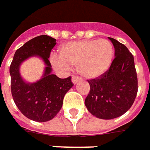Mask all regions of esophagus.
I'll use <instances>...</instances> for the list:
<instances>
[{
    "mask_svg": "<svg viewBox=\"0 0 150 150\" xmlns=\"http://www.w3.org/2000/svg\"><path fill=\"white\" fill-rule=\"evenodd\" d=\"M79 81H80V77H77V76H73L72 77V82H73V84H77Z\"/></svg>",
    "mask_w": 150,
    "mask_h": 150,
    "instance_id": "esophagus-1",
    "label": "esophagus"
}]
</instances>
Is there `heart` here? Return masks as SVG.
Wrapping results in <instances>:
<instances>
[{"instance_id":"obj_1","label":"heart","mask_w":150,"mask_h":150,"mask_svg":"<svg viewBox=\"0 0 150 150\" xmlns=\"http://www.w3.org/2000/svg\"><path fill=\"white\" fill-rule=\"evenodd\" d=\"M115 56L113 44L107 40H87L64 44L59 57L53 55L51 63L59 70L77 67V72L88 79L103 75L110 68Z\"/></svg>"}]
</instances>
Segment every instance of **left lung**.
<instances>
[{
	"mask_svg": "<svg viewBox=\"0 0 150 150\" xmlns=\"http://www.w3.org/2000/svg\"><path fill=\"white\" fill-rule=\"evenodd\" d=\"M109 40L115 48V59L107 72L88 80L90 91L85 99L88 111L103 120L124 115L133 105L138 91L133 55L125 45L110 37Z\"/></svg>",
	"mask_w": 150,
	"mask_h": 150,
	"instance_id": "1",
	"label": "left lung"
}]
</instances>
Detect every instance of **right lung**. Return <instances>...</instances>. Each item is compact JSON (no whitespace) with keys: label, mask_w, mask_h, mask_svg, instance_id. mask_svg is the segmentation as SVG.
Instances as JSON below:
<instances>
[{"label":"right lung","mask_w":150,"mask_h":150,"mask_svg":"<svg viewBox=\"0 0 150 150\" xmlns=\"http://www.w3.org/2000/svg\"><path fill=\"white\" fill-rule=\"evenodd\" d=\"M55 45L56 40L50 36H37L17 49L10 66L13 100L23 115L38 122L49 121L59 113L63 97L73 86L71 77L59 78L51 73L49 58ZM34 56L43 59L46 67L41 79L28 83L21 77L19 67L25 60Z\"/></svg>","instance_id":"right-lung-1"}]
</instances>
